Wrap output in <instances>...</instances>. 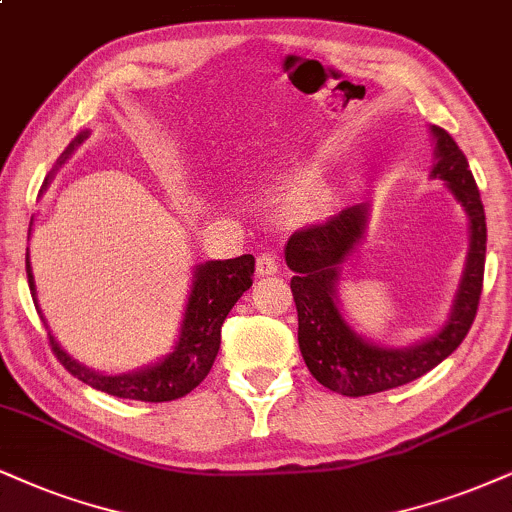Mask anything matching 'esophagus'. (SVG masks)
<instances>
[{
	"label": "esophagus",
	"mask_w": 512,
	"mask_h": 512,
	"mask_svg": "<svg viewBox=\"0 0 512 512\" xmlns=\"http://www.w3.org/2000/svg\"><path fill=\"white\" fill-rule=\"evenodd\" d=\"M277 258L273 256V254H261L258 256V261H256V273L261 275V277H266V275H275L277 273Z\"/></svg>",
	"instance_id": "esophagus-1"
}]
</instances>
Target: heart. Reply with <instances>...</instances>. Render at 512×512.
Instances as JSON below:
<instances>
[{
    "label": "heart",
    "instance_id": "b5f03b06",
    "mask_svg": "<svg viewBox=\"0 0 512 512\" xmlns=\"http://www.w3.org/2000/svg\"><path fill=\"white\" fill-rule=\"evenodd\" d=\"M313 180H315V170L308 168V166L299 168L294 175H289V185H292L294 189H299V192H304V189L311 187ZM320 206H323V204H320V194L318 192H306L294 201V216L301 218V220H311V218L318 216Z\"/></svg>",
    "mask_w": 512,
    "mask_h": 512
}]
</instances>
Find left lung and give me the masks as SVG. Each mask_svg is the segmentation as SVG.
<instances>
[{
	"label": "left lung",
	"instance_id": "left-lung-1",
	"mask_svg": "<svg viewBox=\"0 0 512 512\" xmlns=\"http://www.w3.org/2000/svg\"><path fill=\"white\" fill-rule=\"evenodd\" d=\"M434 163L430 178L444 180L463 206L470 246L449 318L410 346H382L353 330L339 306L342 268L365 239L370 204H356L323 225L294 232L285 246L292 294L299 313V349L311 375L342 396H368L408 384L430 372L458 349L477 315L487 258V218L468 159L444 128L430 125Z\"/></svg>",
	"mask_w": 512,
	"mask_h": 512
}]
</instances>
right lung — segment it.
I'll use <instances>...</instances> for the list:
<instances>
[{
	"instance_id": "right-lung-1",
	"label": "right lung",
	"mask_w": 512,
	"mask_h": 512,
	"mask_svg": "<svg viewBox=\"0 0 512 512\" xmlns=\"http://www.w3.org/2000/svg\"><path fill=\"white\" fill-rule=\"evenodd\" d=\"M87 137H90V130H82L73 137V142L68 144L66 151L59 156V161H56L52 173L44 178L42 192L49 187V182L54 180L56 170L71 159L73 151L78 149ZM30 232H33V220H30L28 235ZM254 266L256 258L251 254L227 258V261H206L194 266L192 287H189L187 306L180 323V334L178 339H175L173 349H170L166 356H161L159 361L142 365V368L130 372H116V375L111 372L109 375V372L94 370L90 365L75 361L71 353L56 342L47 320H44V313L40 311V301H37L35 275L33 266H30V251L25 254V273H28L30 294H33L35 308L37 313H40L42 323L47 325L49 344H52L56 358L66 365V370L71 372V375H75L85 384H90L92 389L118 396V399L149 403L180 399V396L189 394V391L197 387V384L208 375V370H211L220 349V327H223L232 306L239 301V296H242L246 289L251 287V282H254Z\"/></svg>"
}]
</instances>
